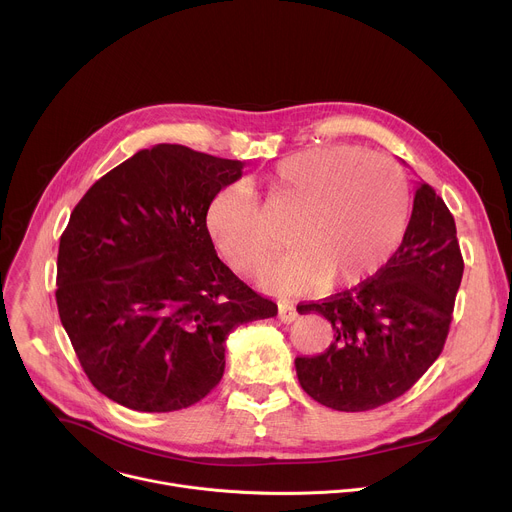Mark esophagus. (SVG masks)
<instances>
[{"label":"esophagus","mask_w":512,"mask_h":512,"mask_svg":"<svg viewBox=\"0 0 512 512\" xmlns=\"http://www.w3.org/2000/svg\"><path fill=\"white\" fill-rule=\"evenodd\" d=\"M277 314H279V320H281V322H285V324H291V322H294V320L298 318V310H296V306H294V304H289V302L279 304Z\"/></svg>","instance_id":"34e87169"}]
</instances>
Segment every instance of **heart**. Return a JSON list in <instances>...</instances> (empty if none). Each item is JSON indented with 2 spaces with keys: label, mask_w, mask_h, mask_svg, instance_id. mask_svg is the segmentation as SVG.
Here are the masks:
<instances>
[{
  "label": "heart",
  "mask_w": 512,
  "mask_h": 512,
  "mask_svg": "<svg viewBox=\"0 0 512 512\" xmlns=\"http://www.w3.org/2000/svg\"><path fill=\"white\" fill-rule=\"evenodd\" d=\"M263 184L275 214H294L287 227L294 251L259 275L265 287L281 294L354 285L375 273L403 239L407 184L399 166L385 156L350 145L312 148L277 162ZM206 229L243 273L259 269L277 247L245 184H229L212 196Z\"/></svg>",
  "instance_id": "heart-1"
}]
</instances>
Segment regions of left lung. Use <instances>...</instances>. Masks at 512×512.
Here are the masks:
<instances>
[{"mask_svg": "<svg viewBox=\"0 0 512 512\" xmlns=\"http://www.w3.org/2000/svg\"><path fill=\"white\" fill-rule=\"evenodd\" d=\"M464 273L456 223L421 182L403 241L375 277L298 306L322 314L334 338L318 356H298L302 389L336 411L377 409L409 391L442 354Z\"/></svg>", "mask_w": 512, "mask_h": 512, "instance_id": "left-lung-1", "label": "left lung"}]
</instances>
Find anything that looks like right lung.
Instances as JSON below:
<instances>
[{
    "label": "right lung",
    "mask_w": 512,
    "mask_h": 512,
    "mask_svg": "<svg viewBox=\"0 0 512 512\" xmlns=\"http://www.w3.org/2000/svg\"><path fill=\"white\" fill-rule=\"evenodd\" d=\"M243 166L158 143L72 210L56 306L83 371L111 401L145 413L198 403L223 379L227 336L277 314L218 259L206 229L208 202Z\"/></svg>",
    "instance_id": "add662e5"
}]
</instances>
